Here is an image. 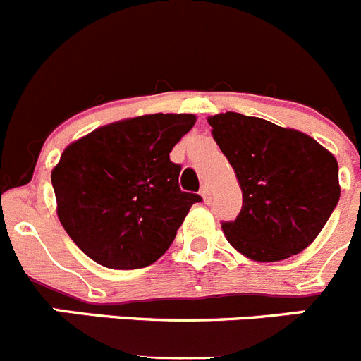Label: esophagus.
<instances>
[{"label": "esophagus", "instance_id": "esophagus-1", "mask_svg": "<svg viewBox=\"0 0 361 361\" xmlns=\"http://www.w3.org/2000/svg\"><path fill=\"white\" fill-rule=\"evenodd\" d=\"M200 195H202L204 202H209V200H212V190H209L208 184H202V188H200Z\"/></svg>", "mask_w": 361, "mask_h": 361}]
</instances>
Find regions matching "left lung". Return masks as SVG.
I'll return each mask as SVG.
<instances>
[{"mask_svg":"<svg viewBox=\"0 0 361 361\" xmlns=\"http://www.w3.org/2000/svg\"><path fill=\"white\" fill-rule=\"evenodd\" d=\"M208 121L242 190L237 219L220 222L229 244L260 262L304 251L340 200L333 153L258 117L226 111Z\"/></svg>","mask_w":361,"mask_h":361,"instance_id":"1","label":"left lung"}]
</instances>
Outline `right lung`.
<instances>
[{"instance_id": "obj_1", "label": "right lung", "mask_w": 361, "mask_h": 361, "mask_svg": "<svg viewBox=\"0 0 361 361\" xmlns=\"http://www.w3.org/2000/svg\"><path fill=\"white\" fill-rule=\"evenodd\" d=\"M191 114H153L94 130L52 171L57 215L79 250L110 269H139L166 253L202 197L178 186L170 152Z\"/></svg>"}]
</instances>
